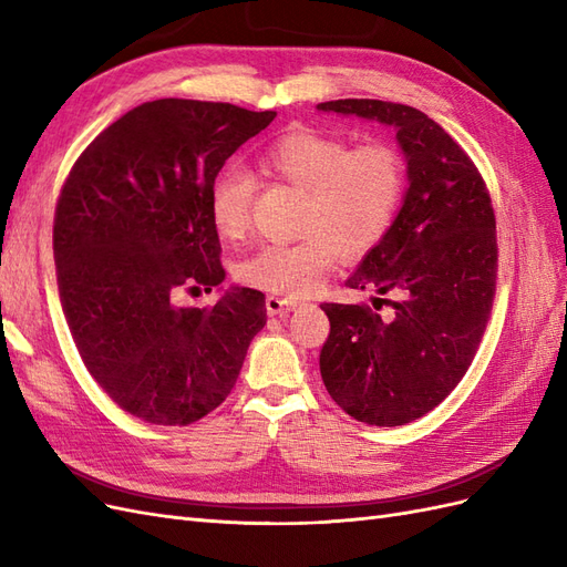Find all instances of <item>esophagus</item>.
Here are the masks:
<instances>
[{
  "instance_id": "esophagus-1",
  "label": "esophagus",
  "mask_w": 567,
  "mask_h": 567,
  "mask_svg": "<svg viewBox=\"0 0 567 567\" xmlns=\"http://www.w3.org/2000/svg\"><path fill=\"white\" fill-rule=\"evenodd\" d=\"M265 307H267V315H269V317H288L290 312L298 310L300 302H298V300L281 298V296H267Z\"/></svg>"
}]
</instances>
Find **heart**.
I'll use <instances>...</instances> for the list:
<instances>
[{"label":"heart","instance_id":"1","mask_svg":"<svg viewBox=\"0 0 567 567\" xmlns=\"http://www.w3.org/2000/svg\"><path fill=\"white\" fill-rule=\"evenodd\" d=\"M260 169L305 192L293 244L257 248L238 265V279L284 298H302L323 279L338 252L367 255L400 213L406 186L402 153L385 142L352 146L331 134L293 130L271 142ZM255 182L229 167L210 186L208 210L221 238H244L250 227Z\"/></svg>","mask_w":567,"mask_h":567}]
</instances>
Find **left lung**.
Masks as SVG:
<instances>
[{"mask_svg": "<svg viewBox=\"0 0 567 567\" xmlns=\"http://www.w3.org/2000/svg\"><path fill=\"white\" fill-rule=\"evenodd\" d=\"M317 111L375 120L394 130L409 186L383 241L346 286L375 290L369 305L323 302L331 321L321 381L357 421L394 427L421 419L468 371L492 312L496 221L477 167L435 120L379 99H338Z\"/></svg>", "mask_w": 567, "mask_h": 567, "instance_id": "8db88e82", "label": "left lung"}]
</instances>
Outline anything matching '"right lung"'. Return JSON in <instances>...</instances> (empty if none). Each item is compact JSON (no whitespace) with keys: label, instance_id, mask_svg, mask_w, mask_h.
<instances>
[{"label":"right lung","instance_id":"add662e5","mask_svg":"<svg viewBox=\"0 0 567 567\" xmlns=\"http://www.w3.org/2000/svg\"><path fill=\"white\" fill-rule=\"evenodd\" d=\"M274 111L158 99L127 111L82 151L54 217L68 329L92 379L132 416L188 425L236 385L265 296L231 286L215 307L177 293L225 281L210 186Z\"/></svg>","mask_w":567,"mask_h":567}]
</instances>
